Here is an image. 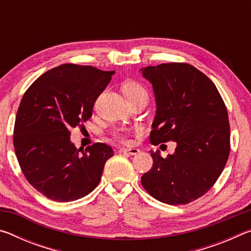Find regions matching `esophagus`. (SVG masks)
<instances>
[{"label":"esophagus","instance_id":"34e87169","mask_svg":"<svg viewBox=\"0 0 251 251\" xmlns=\"http://www.w3.org/2000/svg\"><path fill=\"white\" fill-rule=\"evenodd\" d=\"M120 151L121 152H127V154H129V155H137L139 152V150H138V148H125V147H123V148H121Z\"/></svg>","mask_w":251,"mask_h":251}]
</instances>
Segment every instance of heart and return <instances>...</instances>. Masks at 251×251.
I'll use <instances>...</instances> for the list:
<instances>
[{
	"label": "heart",
	"mask_w": 251,
	"mask_h": 251,
	"mask_svg": "<svg viewBox=\"0 0 251 251\" xmlns=\"http://www.w3.org/2000/svg\"><path fill=\"white\" fill-rule=\"evenodd\" d=\"M123 92L126 96V99L130 100L139 96H147V92L141 84L137 82H127L123 86ZM116 136L121 139H126V134L124 131H118Z\"/></svg>",
	"instance_id": "b5f03b06"
}]
</instances>
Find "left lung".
Segmentation results:
<instances>
[{"label":"left lung","mask_w":251,"mask_h":251,"mask_svg":"<svg viewBox=\"0 0 251 251\" xmlns=\"http://www.w3.org/2000/svg\"><path fill=\"white\" fill-rule=\"evenodd\" d=\"M151 84L156 115L151 143L176 142L166 158L151 151L152 167L142 176L148 194L168 205H185L209 190L223 173L230 151L228 113L217 87L186 63L141 69Z\"/></svg>","instance_id":"8db88e82"}]
</instances>
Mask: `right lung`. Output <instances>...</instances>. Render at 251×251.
Masks as SVG:
<instances>
[{
    "instance_id": "1",
    "label": "right lung",
    "mask_w": 251,
    "mask_h": 251,
    "mask_svg": "<svg viewBox=\"0 0 251 251\" xmlns=\"http://www.w3.org/2000/svg\"><path fill=\"white\" fill-rule=\"evenodd\" d=\"M93 66L63 64L41 75L23 95L13 144L25 178L55 201H73L100 184L112 147L77 150L71 129L91 118L94 103L114 75Z\"/></svg>"
}]
</instances>
